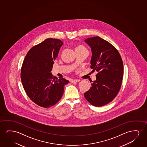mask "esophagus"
<instances>
[{
	"mask_svg": "<svg viewBox=\"0 0 147 147\" xmlns=\"http://www.w3.org/2000/svg\"><path fill=\"white\" fill-rule=\"evenodd\" d=\"M80 81V80L79 79H75V80H71L70 81V82L71 83H77L78 82Z\"/></svg>",
	"mask_w": 147,
	"mask_h": 147,
	"instance_id": "esophagus-1",
	"label": "esophagus"
}]
</instances>
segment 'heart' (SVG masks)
Masks as SVG:
<instances>
[{"instance_id":"obj_1","label":"heart","mask_w":147,"mask_h":147,"mask_svg":"<svg viewBox=\"0 0 147 147\" xmlns=\"http://www.w3.org/2000/svg\"><path fill=\"white\" fill-rule=\"evenodd\" d=\"M75 51H86L87 52L86 49L82 45H78L76 47V48H75Z\"/></svg>"}]
</instances>
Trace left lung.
Instances as JSON below:
<instances>
[{
    "mask_svg": "<svg viewBox=\"0 0 147 147\" xmlns=\"http://www.w3.org/2000/svg\"><path fill=\"white\" fill-rule=\"evenodd\" d=\"M85 42L92 51L90 68L98 73L96 80L84 95L91 105L102 107L113 101L120 90L123 74V60L117 49L99 36L88 38Z\"/></svg>",
    "mask_w": 147,
    "mask_h": 147,
    "instance_id": "left-lung-1",
    "label": "left lung"
}]
</instances>
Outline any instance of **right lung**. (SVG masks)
<instances>
[{
    "instance_id": "right-lung-1",
    "label": "right lung",
    "mask_w": 147,
    "mask_h": 147,
    "mask_svg": "<svg viewBox=\"0 0 147 147\" xmlns=\"http://www.w3.org/2000/svg\"><path fill=\"white\" fill-rule=\"evenodd\" d=\"M62 40L49 38L32 47L23 61L20 78L28 97L40 107L49 108L60 100L69 81L54 77L51 71Z\"/></svg>"
}]
</instances>
